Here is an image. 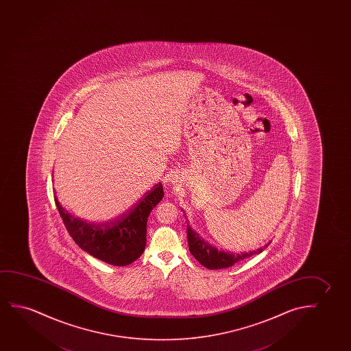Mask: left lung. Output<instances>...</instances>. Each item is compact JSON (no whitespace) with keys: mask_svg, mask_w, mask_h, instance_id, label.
<instances>
[{"mask_svg":"<svg viewBox=\"0 0 351 351\" xmlns=\"http://www.w3.org/2000/svg\"><path fill=\"white\" fill-rule=\"evenodd\" d=\"M186 216V215H184ZM187 237L188 245H189V252L192 253L193 256L206 269H219L230 267L241 260L247 259L252 255L259 254L263 250L269 245H264L258 250H252V252H245V253H232L228 250H218L215 245L208 243L207 241L204 240L202 236L199 235L195 230L191 228L187 223Z\"/></svg>","mask_w":351,"mask_h":351,"instance_id":"8db88e82","label":"left lung"}]
</instances>
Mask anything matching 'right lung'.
Instances as JSON below:
<instances>
[{
    "instance_id": "1",
    "label": "right lung",
    "mask_w": 351,
    "mask_h": 351,
    "mask_svg": "<svg viewBox=\"0 0 351 351\" xmlns=\"http://www.w3.org/2000/svg\"><path fill=\"white\" fill-rule=\"evenodd\" d=\"M163 197L159 182L128 211L101 223L72 216L58 199L55 202L69 235L82 250L106 264L125 266L144 253L147 218Z\"/></svg>"
}]
</instances>
